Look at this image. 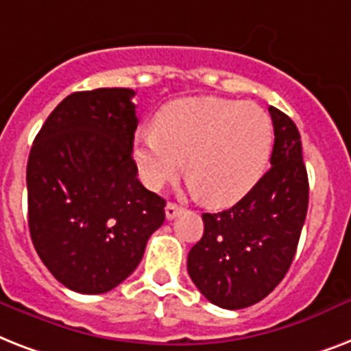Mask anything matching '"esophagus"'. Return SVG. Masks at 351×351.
<instances>
[{
  "instance_id": "1",
  "label": "esophagus",
  "mask_w": 351,
  "mask_h": 351,
  "mask_svg": "<svg viewBox=\"0 0 351 351\" xmlns=\"http://www.w3.org/2000/svg\"><path fill=\"white\" fill-rule=\"evenodd\" d=\"M181 212H183V208H181V206H179V204H176V203H168L167 208H165V214H167L168 221L176 219V217H178Z\"/></svg>"
}]
</instances>
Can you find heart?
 Segmentation results:
<instances>
[{"mask_svg": "<svg viewBox=\"0 0 351 351\" xmlns=\"http://www.w3.org/2000/svg\"><path fill=\"white\" fill-rule=\"evenodd\" d=\"M274 148L270 116L254 103L183 97L156 116V128L137 132L132 158L148 189L159 190L183 172L210 206L237 203L265 176Z\"/></svg>", "mask_w": 351, "mask_h": 351, "instance_id": "obj_1", "label": "heart"}]
</instances>
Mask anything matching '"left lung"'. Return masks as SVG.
I'll use <instances>...</instances> for the list:
<instances>
[{"mask_svg":"<svg viewBox=\"0 0 351 351\" xmlns=\"http://www.w3.org/2000/svg\"><path fill=\"white\" fill-rule=\"evenodd\" d=\"M271 168L239 203L203 214L204 232L186 261L190 279L215 306L241 310L263 301L290 268L308 212L301 134L276 106Z\"/></svg>","mask_w":351,"mask_h":351,"instance_id":"obj_1","label":"left lung"}]
</instances>
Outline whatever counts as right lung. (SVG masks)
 Returning <instances> with one entry per match:
<instances>
[{"instance_id": "1", "label": "right lung", "mask_w": 351, "mask_h": 351, "mask_svg": "<svg viewBox=\"0 0 351 351\" xmlns=\"http://www.w3.org/2000/svg\"><path fill=\"white\" fill-rule=\"evenodd\" d=\"M130 88L74 92L30 148L29 228L49 271L70 290L105 293L136 270L165 221V199L137 179Z\"/></svg>"}]
</instances>
